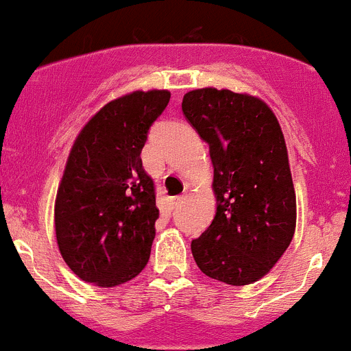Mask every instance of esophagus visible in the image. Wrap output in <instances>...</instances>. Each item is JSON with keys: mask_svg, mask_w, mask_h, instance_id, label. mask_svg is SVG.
Returning a JSON list of instances; mask_svg holds the SVG:
<instances>
[{"mask_svg": "<svg viewBox=\"0 0 351 351\" xmlns=\"http://www.w3.org/2000/svg\"><path fill=\"white\" fill-rule=\"evenodd\" d=\"M184 199H186V196H184V194H182V196H176V197H172V201H171V203H172V208L180 206V204L184 203Z\"/></svg>", "mask_w": 351, "mask_h": 351, "instance_id": "esophagus-1", "label": "esophagus"}]
</instances>
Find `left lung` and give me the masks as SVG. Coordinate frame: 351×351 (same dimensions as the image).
<instances>
[{
    "mask_svg": "<svg viewBox=\"0 0 351 351\" xmlns=\"http://www.w3.org/2000/svg\"><path fill=\"white\" fill-rule=\"evenodd\" d=\"M182 112L210 145L217 213L191 242L197 268L227 285L258 282L292 242L295 189L282 128L263 100L197 88Z\"/></svg>",
    "mask_w": 351,
    "mask_h": 351,
    "instance_id": "left-lung-1",
    "label": "left lung"
}]
</instances>
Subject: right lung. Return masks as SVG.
Masks as SVG:
<instances>
[{
  "instance_id": "1",
  "label": "right lung",
  "mask_w": 351,
  "mask_h": 351,
  "mask_svg": "<svg viewBox=\"0 0 351 351\" xmlns=\"http://www.w3.org/2000/svg\"><path fill=\"white\" fill-rule=\"evenodd\" d=\"M169 100L167 90H138L106 104L69 152L54 225L62 259L83 282L121 285L150 259L158 208L141 150Z\"/></svg>"
}]
</instances>
